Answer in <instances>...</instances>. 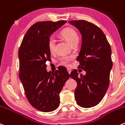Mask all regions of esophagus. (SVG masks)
I'll return each mask as SVG.
<instances>
[{
  "label": "esophagus",
  "instance_id": "1",
  "mask_svg": "<svg viewBox=\"0 0 125 125\" xmlns=\"http://www.w3.org/2000/svg\"><path fill=\"white\" fill-rule=\"evenodd\" d=\"M67 70H68V72L69 74H70V73H71V70L70 68H67Z\"/></svg>",
  "mask_w": 125,
  "mask_h": 125
}]
</instances>
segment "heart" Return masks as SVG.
Masks as SVG:
<instances>
[{"mask_svg": "<svg viewBox=\"0 0 125 125\" xmlns=\"http://www.w3.org/2000/svg\"><path fill=\"white\" fill-rule=\"evenodd\" d=\"M61 35L65 40L68 42V43L71 45L73 43H75L76 42H79V37L78 35L76 32L75 30L73 29H70V28H67L65 29L61 32ZM55 40L53 37H50L48 40V46L49 50L50 52L52 53L55 49ZM70 59L68 57L63 58L60 61L62 65L68 66L70 65Z\"/></svg>", "mask_w": 125, "mask_h": 125, "instance_id": "b5f03b06", "label": "heart"}]
</instances>
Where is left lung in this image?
Masks as SVG:
<instances>
[{"mask_svg": "<svg viewBox=\"0 0 125 125\" xmlns=\"http://www.w3.org/2000/svg\"><path fill=\"white\" fill-rule=\"evenodd\" d=\"M82 35V44L77 60L79 67L86 71L81 74L76 70L70 77L77 82L74 97L79 106L85 108L100 103L109 85L110 72L112 68L111 48L104 33L95 24L87 21H71Z\"/></svg>", "mask_w": 125, "mask_h": 125, "instance_id": "1", "label": "left lung"}]
</instances>
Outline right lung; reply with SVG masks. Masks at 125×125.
I'll list each match as a JSON object with an SVG mask.
<instances>
[{
    "instance_id": "1",
    "label": "right lung",
    "mask_w": 125,
    "mask_h": 125,
    "mask_svg": "<svg viewBox=\"0 0 125 125\" xmlns=\"http://www.w3.org/2000/svg\"><path fill=\"white\" fill-rule=\"evenodd\" d=\"M66 22H38L25 33L18 51L19 79L30 104L42 112L54 111L60 104L59 93L70 77L65 67L48 72L46 62L51 61L48 46L50 36Z\"/></svg>"
}]
</instances>
